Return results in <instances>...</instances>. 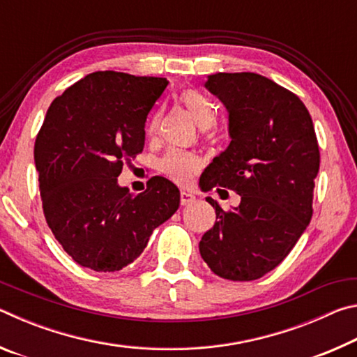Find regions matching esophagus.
<instances>
[{"label":"esophagus","instance_id":"esophagus-1","mask_svg":"<svg viewBox=\"0 0 357 357\" xmlns=\"http://www.w3.org/2000/svg\"><path fill=\"white\" fill-rule=\"evenodd\" d=\"M193 202H195V197H193L190 192H185V190L181 192V204H183V206H185V204H190Z\"/></svg>","mask_w":357,"mask_h":357}]
</instances>
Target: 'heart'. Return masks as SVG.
I'll return each instance as SVG.
<instances>
[{
    "instance_id": "obj_1",
    "label": "heart",
    "mask_w": 357,
    "mask_h": 357,
    "mask_svg": "<svg viewBox=\"0 0 357 357\" xmlns=\"http://www.w3.org/2000/svg\"><path fill=\"white\" fill-rule=\"evenodd\" d=\"M179 102L189 110L192 118L195 119V123L202 129H209L215 124L217 110L213 102L203 93L197 91V89H185V91L179 94ZM160 126L162 112H155L146 126V135L149 138H155L160 132ZM159 168L167 178H170L174 183L185 184L189 183L193 174L200 168V159L193 153L172 149L162 157Z\"/></svg>"
}]
</instances>
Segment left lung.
I'll use <instances>...</instances> for the list:
<instances>
[{"label":"left lung","instance_id":"8db88e82","mask_svg":"<svg viewBox=\"0 0 357 357\" xmlns=\"http://www.w3.org/2000/svg\"><path fill=\"white\" fill-rule=\"evenodd\" d=\"M204 86L227 107L231 142L203 172V185L234 190L241 203L223 211L206 198L215 223L200 253L222 279L257 280L285 259L312 219L315 129L298 96L263 75L219 72Z\"/></svg>","mask_w":357,"mask_h":357}]
</instances>
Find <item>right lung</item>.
I'll list each match as a JSON object with an SVG mask.
<instances>
[{"instance_id":"add662e5","label":"right lung","mask_w":357,"mask_h":357,"mask_svg":"<svg viewBox=\"0 0 357 357\" xmlns=\"http://www.w3.org/2000/svg\"><path fill=\"white\" fill-rule=\"evenodd\" d=\"M167 84L93 72L48 107L34 143L42 208L53 236L83 268L123 269L179 208L178 187L162 176L138 195L118 184L123 165L143 151L148 113Z\"/></svg>"}]
</instances>
